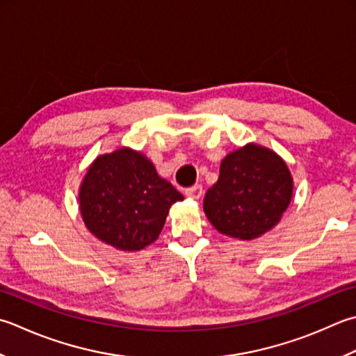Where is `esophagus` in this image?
I'll list each match as a JSON object with an SVG mask.
<instances>
[{
    "label": "esophagus",
    "mask_w": 356,
    "mask_h": 356,
    "mask_svg": "<svg viewBox=\"0 0 356 356\" xmlns=\"http://www.w3.org/2000/svg\"><path fill=\"white\" fill-rule=\"evenodd\" d=\"M202 194H204V188H202L200 185H194V186L186 188L185 190V196L190 199H194V200H199L202 197Z\"/></svg>",
    "instance_id": "34e87169"
}]
</instances>
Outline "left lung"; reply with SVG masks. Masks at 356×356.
I'll list each match as a JSON object with an SVG mask.
<instances>
[{
    "mask_svg": "<svg viewBox=\"0 0 356 356\" xmlns=\"http://www.w3.org/2000/svg\"><path fill=\"white\" fill-rule=\"evenodd\" d=\"M293 196L287 163L275 151L248 143L222 160L204 211L219 233L241 241L259 238L281 220Z\"/></svg>",
    "mask_w": 356,
    "mask_h": 356,
    "instance_id": "left-lung-1",
    "label": "left lung"
}]
</instances>
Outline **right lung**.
<instances>
[{"instance_id":"right-lung-1","label":"right lung","mask_w":356,"mask_h":356,"mask_svg":"<svg viewBox=\"0 0 356 356\" xmlns=\"http://www.w3.org/2000/svg\"><path fill=\"white\" fill-rule=\"evenodd\" d=\"M79 200L95 238L122 252H137L159 238L171 205L184 196L142 152L120 148L94 160Z\"/></svg>"}]
</instances>
